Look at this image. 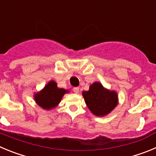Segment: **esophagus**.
<instances>
[{
    "instance_id": "34e87169",
    "label": "esophagus",
    "mask_w": 156,
    "mask_h": 156,
    "mask_svg": "<svg viewBox=\"0 0 156 156\" xmlns=\"http://www.w3.org/2000/svg\"><path fill=\"white\" fill-rule=\"evenodd\" d=\"M73 90L74 93H76V94L79 93L80 88H79V87H73Z\"/></svg>"
}]
</instances>
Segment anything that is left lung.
<instances>
[{"label":"left lung","mask_w":156,"mask_h":156,"mask_svg":"<svg viewBox=\"0 0 156 156\" xmlns=\"http://www.w3.org/2000/svg\"><path fill=\"white\" fill-rule=\"evenodd\" d=\"M85 102L97 116H103L109 113L117 105V94L115 91L106 90L100 83L95 82L90 86L88 91L83 92Z\"/></svg>","instance_id":"8db88e82"}]
</instances>
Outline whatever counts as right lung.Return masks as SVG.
Here are the masks:
<instances>
[{"mask_svg":"<svg viewBox=\"0 0 156 156\" xmlns=\"http://www.w3.org/2000/svg\"><path fill=\"white\" fill-rule=\"evenodd\" d=\"M66 92L68 90L58 88L57 83L55 81H50L40 93L35 95L34 98L37 104L43 108L51 109L58 105Z\"/></svg>","mask_w":156,"mask_h":156,"instance_id":"right-lung-1","label":"right lung"}]
</instances>
